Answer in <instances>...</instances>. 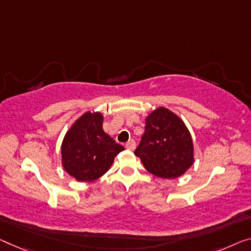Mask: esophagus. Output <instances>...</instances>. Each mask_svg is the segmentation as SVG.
I'll return each mask as SVG.
<instances>
[{"mask_svg": "<svg viewBox=\"0 0 251 251\" xmlns=\"http://www.w3.org/2000/svg\"><path fill=\"white\" fill-rule=\"evenodd\" d=\"M126 148L129 149V150H134V149H136V141H134V140H129L126 144Z\"/></svg>", "mask_w": 251, "mask_h": 251, "instance_id": "1", "label": "esophagus"}]
</instances>
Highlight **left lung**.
<instances>
[{"instance_id":"8db88e82","label":"left lung","mask_w":251,"mask_h":251,"mask_svg":"<svg viewBox=\"0 0 251 251\" xmlns=\"http://www.w3.org/2000/svg\"><path fill=\"white\" fill-rule=\"evenodd\" d=\"M146 169L160 178L174 179L194 164V145L186 125L164 106L146 118L145 133L134 151Z\"/></svg>"}]
</instances>
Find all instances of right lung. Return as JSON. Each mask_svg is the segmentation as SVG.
<instances>
[{
	"mask_svg": "<svg viewBox=\"0 0 251 251\" xmlns=\"http://www.w3.org/2000/svg\"><path fill=\"white\" fill-rule=\"evenodd\" d=\"M103 114L87 111L73 123L61 142V165L77 182H93L109 171L125 147L104 132Z\"/></svg>",
	"mask_w": 251,
	"mask_h": 251,
	"instance_id": "right-lung-1",
	"label": "right lung"
}]
</instances>
